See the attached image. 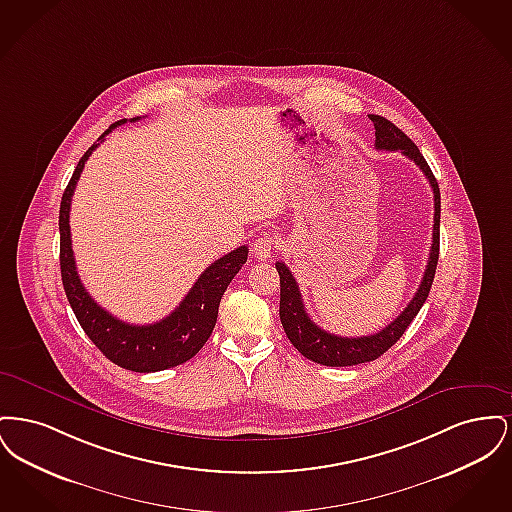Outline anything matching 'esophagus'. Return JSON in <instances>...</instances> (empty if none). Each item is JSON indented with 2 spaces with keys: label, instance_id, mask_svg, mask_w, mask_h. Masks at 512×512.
I'll return each instance as SVG.
<instances>
[{
  "label": "esophagus",
  "instance_id": "esophagus-1",
  "mask_svg": "<svg viewBox=\"0 0 512 512\" xmlns=\"http://www.w3.org/2000/svg\"><path fill=\"white\" fill-rule=\"evenodd\" d=\"M274 247H276V238H274L272 234H268V232H263V234L253 242V253H255L257 259L267 261V259H270Z\"/></svg>",
  "mask_w": 512,
  "mask_h": 512
}]
</instances>
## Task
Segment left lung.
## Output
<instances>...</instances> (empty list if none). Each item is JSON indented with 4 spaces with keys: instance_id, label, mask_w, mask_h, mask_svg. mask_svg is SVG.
Listing matches in <instances>:
<instances>
[{
    "instance_id": "1",
    "label": "left lung",
    "mask_w": 512,
    "mask_h": 512,
    "mask_svg": "<svg viewBox=\"0 0 512 512\" xmlns=\"http://www.w3.org/2000/svg\"><path fill=\"white\" fill-rule=\"evenodd\" d=\"M368 119L376 128V149L384 151H401L405 157L414 161L418 169L424 172L428 178L432 192H434V234H432V247H430V257L428 265L424 270L422 282L418 290L414 293L411 303L405 307V311L395 318L391 324H388L384 330L372 334V336H361V338H341L336 334H330L311 320L305 311L303 299L299 286L293 278L290 268L286 267L282 261H276V270L280 276V320L284 326V332L288 340L292 341L293 347L307 359L315 361L318 365L324 366H353L361 365L378 359L384 355L395 341L399 340L409 324L413 322L418 311L422 309L434 276H436V267H438L439 257V213H441V197H439V186L434 172L430 171L426 159L414 146L413 140L399 130L393 122L380 117V115H368Z\"/></svg>"
}]
</instances>
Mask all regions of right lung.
<instances>
[{"label": "right lung", "mask_w": 512, "mask_h": 512, "mask_svg": "<svg viewBox=\"0 0 512 512\" xmlns=\"http://www.w3.org/2000/svg\"><path fill=\"white\" fill-rule=\"evenodd\" d=\"M134 121H140V117L130 119V122ZM124 122L126 119L111 124L99 136L98 144H94L82 155L63 194L59 209L61 278L67 299L82 330L109 361L134 372H157L190 361L205 345V341L209 340L219 317L220 299L232 278L240 272V268L244 267L247 261V245L226 253L219 261L211 263V267L205 268V272L197 278L192 290L180 301V305L169 317L159 322L146 326L128 324L109 315L103 307H99L92 299V295L84 290L76 272L69 213L74 188L80 178V172L84 169V163L88 161L92 151L103 142V138Z\"/></svg>", "instance_id": "add662e5"}]
</instances>
